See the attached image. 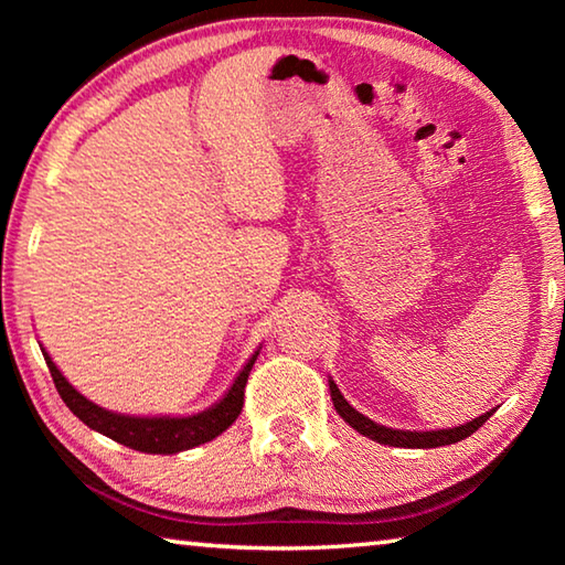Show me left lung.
<instances>
[{
	"label": "left lung",
	"mask_w": 565,
	"mask_h": 565,
	"mask_svg": "<svg viewBox=\"0 0 565 565\" xmlns=\"http://www.w3.org/2000/svg\"><path fill=\"white\" fill-rule=\"evenodd\" d=\"M329 391H331V401H333V408H337V414L347 420V424L353 428V431H359L361 436L371 438V441L376 444H384V446H398V448H436V446H448V444H458L468 438L471 434H476L478 428H481L493 411H486V414L476 416L473 420H466L461 426H454V428H436V431H404V428H388V426H381L376 420H371L369 416L359 414L356 408H353L343 394L339 391V386L333 384V379H329Z\"/></svg>",
	"instance_id": "left-lung-1"
}]
</instances>
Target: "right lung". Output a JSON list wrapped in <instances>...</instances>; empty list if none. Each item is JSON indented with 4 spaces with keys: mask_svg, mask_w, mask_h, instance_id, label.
Masks as SVG:
<instances>
[{
    "mask_svg": "<svg viewBox=\"0 0 565 565\" xmlns=\"http://www.w3.org/2000/svg\"><path fill=\"white\" fill-rule=\"evenodd\" d=\"M40 349L44 353L46 366H50V374L54 379V386L60 391V396L66 406H70L72 414L84 420L92 431L104 434L111 441L124 444L134 448V451L141 454H161V456H171L179 451H189V448L202 446L212 438L222 436L228 426L234 424L242 414L244 406V388L248 374H252V366L256 356H259L262 347L256 349L248 361L244 363V369L238 371L234 384L226 388V394L216 401L214 406H209L199 414L191 416H129V414H117V411L102 408L99 404H94L84 394H79L70 381L64 379V374L56 369V363L52 361L50 353L40 343Z\"/></svg>",
    "mask_w": 565,
    "mask_h": 565,
    "instance_id": "right-lung-1",
    "label": "right lung"
}]
</instances>
